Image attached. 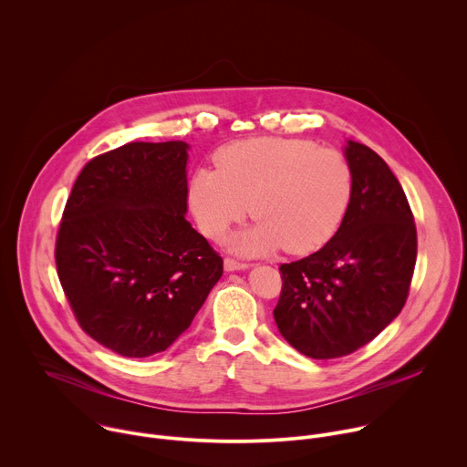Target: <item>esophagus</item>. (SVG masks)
<instances>
[{
  "mask_svg": "<svg viewBox=\"0 0 467 467\" xmlns=\"http://www.w3.org/2000/svg\"><path fill=\"white\" fill-rule=\"evenodd\" d=\"M223 265H225V270H227V272H234V270H245V268H249V264H247V262H240V260H234V258H231V256H227V258L223 260Z\"/></svg>",
  "mask_w": 467,
  "mask_h": 467,
  "instance_id": "34e87169",
  "label": "esophagus"
}]
</instances>
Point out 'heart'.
<instances>
[{
    "mask_svg": "<svg viewBox=\"0 0 467 467\" xmlns=\"http://www.w3.org/2000/svg\"><path fill=\"white\" fill-rule=\"evenodd\" d=\"M216 168L193 171L188 188L195 222L209 238L249 213L253 227L236 234L244 253L306 254L325 245L344 220L351 170L335 150L281 137H253L218 150Z\"/></svg>",
    "mask_w": 467,
    "mask_h": 467,
    "instance_id": "obj_1",
    "label": "heart"
}]
</instances>
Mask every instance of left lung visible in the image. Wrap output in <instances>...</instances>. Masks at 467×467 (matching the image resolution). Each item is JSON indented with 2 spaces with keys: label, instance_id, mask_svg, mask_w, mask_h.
<instances>
[{
  "label": "left lung",
  "instance_id": "left-lung-1",
  "mask_svg": "<svg viewBox=\"0 0 467 467\" xmlns=\"http://www.w3.org/2000/svg\"><path fill=\"white\" fill-rule=\"evenodd\" d=\"M346 157L353 188L340 229L319 251L279 268L275 323L316 360L351 355L391 323L407 303L418 256L414 214L388 164L351 140Z\"/></svg>",
  "mask_w": 467,
  "mask_h": 467
}]
</instances>
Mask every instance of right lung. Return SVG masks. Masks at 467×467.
<instances>
[{"label":"right lung","instance_id":"right-lung-1","mask_svg":"<svg viewBox=\"0 0 467 467\" xmlns=\"http://www.w3.org/2000/svg\"><path fill=\"white\" fill-rule=\"evenodd\" d=\"M186 148L129 142L94 157L58 225L57 275L79 327L127 358L166 351L223 274L184 218Z\"/></svg>","mask_w":467,"mask_h":467}]
</instances>
